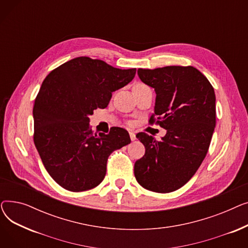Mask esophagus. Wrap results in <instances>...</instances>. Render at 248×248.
Segmentation results:
<instances>
[{
  "label": "esophagus",
  "instance_id": "obj_1",
  "mask_svg": "<svg viewBox=\"0 0 248 248\" xmlns=\"http://www.w3.org/2000/svg\"><path fill=\"white\" fill-rule=\"evenodd\" d=\"M129 137H131V140H136V134L133 133V132H129Z\"/></svg>",
  "mask_w": 248,
  "mask_h": 248
}]
</instances>
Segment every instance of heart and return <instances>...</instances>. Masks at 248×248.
Instances as JSON below:
<instances>
[{"label": "heart", "mask_w": 248, "mask_h": 248, "mask_svg": "<svg viewBox=\"0 0 248 248\" xmlns=\"http://www.w3.org/2000/svg\"><path fill=\"white\" fill-rule=\"evenodd\" d=\"M138 86H145V84H142V83H138V84H136L134 87H138Z\"/></svg>", "instance_id": "obj_1"}]
</instances>
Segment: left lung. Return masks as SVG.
I'll list each match as a JSON object with an SVG mask.
<instances>
[{
  "label": "left lung",
  "mask_w": 248,
  "mask_h": 248,
  "mask_svg": "<svg viewBox=\"0 0 248 248\" xmlns=\"http://www.w3.org/2000/svg\"><path fill=\"white\" fill-rule=\"evenodd\" d=\"M140 80L155 88V104L149 123L167 129L161 140L146 133L144 157L135 163L139 184L157 193L178 190L205 159L216 124L214 88L193 66L138 69Z\"/></svg>",
  "instance_id": "8db88e82"
}]
</instances>
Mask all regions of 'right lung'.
<instances>
[{
    "label": "right lung",
    "instance_id": "1",
    "mask_svg": "<svg viewBox=\"0 0 248 248\" xmlns=\"http://www.w3.org/2000/svg\"><path fill=\"white\" fill-rule=\"evenodd\" d=\"M136 68L119 69L107 62L77 57L52 70L36 96L34 144L48 174L72 192L98 186L109 155L131 142L124 128L93 134L89 115L104 108L112 93L131 82Z\"/></svg>",
    "mask_w": 248,
    "mask_h": 248
}]
</instances>
